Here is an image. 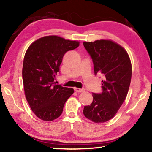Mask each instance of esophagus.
I'll return each mask as SVG.
<instances>
[{
    "label": "esophagus",
    "instance_id": "esophagus-1",
    "mask_svg": "<svg viewBox=\"0 0 152 152\" xmlns=\"http://www.w3.org/2000/svg\"><path fill=\"white\" fill-rule=\"evenodd\" d=\"M75 91L78 93H81V92H84V90L83 89H80V88H75Z\"/></svg>",
    "mask_w": 152,
    "mask_h": 152
}]
</instances>
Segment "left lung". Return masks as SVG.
Wrapping results in <instances>:
<instances>
[{
  "label": "left lung",
  "instance_id": "8db88e82",
  "mask_svg": "<svg viewBox=\"0 0 152 152\" xmlns=\"http://www.w3.org/2000/svg\"><path fill=\"white\" fill-rule=\"evenodd\" d=\"M92 59L94 72L102 74V92L92 93L93 101L84 107L86 118L95 123L113 118L126 97L132 77V65L124 49L109 40L83 42Z\"/></svg>",
  "mask_w": 152,
  "mask_h": 152
}]
</instances>
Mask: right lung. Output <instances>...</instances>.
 <instances>
[{"mask_svg": "<svg viewBox=\"0 0 152 152\" xmlns=\"http://www.w3.org/2000/svg\"><path fill=\"white\" fill-rule=\"evenodd\" d=\"M76 41L47 36L33 42L25 53L22 78L26 100L37 117L52 121L61 115L73 88L54 82L65 53L78 48Z\"/></svg>", "mask_w": 152, "mask_h": 152, "instance_id": "1", "label": "right lung"}]
</instances>
